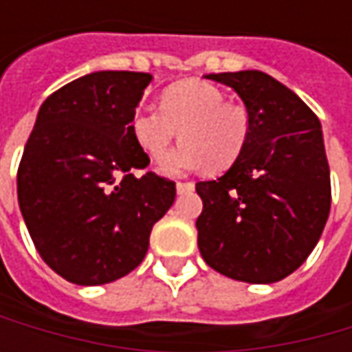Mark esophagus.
Here are the masks:
<instances>
[{"label":"esophagus","mask_w":352,"mask_h":352,"mask_svg":"<svg viewBox=\"0 0 352 352\" xmlns=\"http://www.w3.org/2000/svg\"><path fill=\"white\" fill-rule=\"evenodd\" d=\"M176 190H178V194L192 192V190H194V182H178L176 184Z\"/></svg>","instance_id":"esophagus-1"}]
</instances>
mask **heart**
I'll use <instances>...</instances> for the list:
<instances>
[{
  "label": "heart",
  "instance_id": "obj_1",
  "mask_svg": "<svg viewBox=\"0 0 352 352\" xmlns=\"http://www.w3.org/2000/svg\"><path fill=\"white\" fill-rule=\"evenodd\" d=\"M225 94L204 80H184L162 91L160 107L139 105L131 116V135L151 158L158 160L180 131L182 142L162 158L166 174L192 170H225L245 153L250 117L245 107L225 102Z\"/></svg>",
  "mask_w": 352,
  "mask_h": 352
}]
</instances>
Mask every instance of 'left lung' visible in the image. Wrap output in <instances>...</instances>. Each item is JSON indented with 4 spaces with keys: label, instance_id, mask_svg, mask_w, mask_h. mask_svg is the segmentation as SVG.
Here are the masks:
<instances>
[{
    "label": "left lung",
    "instance_id": "1",
    "mask_svg": "<svg viewBox=\"0 0 352 352\" xmlns=\"http://www.w3.org/2000/svg\"><path fill=\"white\" fill-rule=\"evenodd\" d=\"M239 94L250 117L245 153L221 178L197 182V247L223 276L272 284L300 268L331 210L318 116L258 70L206 76Z\"/></svg>",
    "mask_w": 352,
    "mask_h": 352
}]
</instances>
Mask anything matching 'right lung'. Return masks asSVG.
Returning a JSON list of instances; mask_svg holds the SVG:
<instances>
[{"label": "right lung", "mask_w": 352, "mask_h": 352, "mask_svg": "<svg viewBox=\"0 0 352 352\" xmlns=\"http://www.w3.org/2000/svg\"><path fill=\"white\" fill-rule=\"evenodd\" d=\"M153 76L94 72L56 89L38 109L17 170L25 225L43 261L80 286L107 284L142 263L153 225L176 184L141 172L151 158L131 116Z\"/></svg>", "instance_id": "add662e5"}]
</instances>
